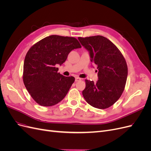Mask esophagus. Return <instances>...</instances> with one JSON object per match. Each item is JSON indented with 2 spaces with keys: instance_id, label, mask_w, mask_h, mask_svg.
Instances as JSON below:
<instances>
[{
  "instance_id": "34e87169",
  "label": "esophagus",
  "mask_w": 151,
  "mask_h": 151,
  "mask_svg": "<svg viewBox=\"0 0 151 151\" xmlns=\"http://www.w3.org/2000/svg\"><path fill=\"white\" fill-rule=\"evenodd\" d=\"M81 80V79L79 78V77H76V79H75V81L76 82H78V81H79Z\"/></svg>"
}]
</instances>
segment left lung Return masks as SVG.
I'll use <instances>...</instances> for the list:
<instances>
[{"mask_svg": "<svg viewBox=\"0 0 151 151\" xmlns=\"http://www.w3.org/2000/svg\"><path fill=\"white\" fill-rule=\"evenodd\" d=\"M89 52L90 60L98 66L96 83L85 80L83 95L86 102L98 109H106L120 98L127 81L128 68L124 57L110 40L103 36L79 37Z\"/></svg>", "mask_w": 151, "mask_h": 151, "instance_id": "obj_1", "label": "left lung"}]
</instances>
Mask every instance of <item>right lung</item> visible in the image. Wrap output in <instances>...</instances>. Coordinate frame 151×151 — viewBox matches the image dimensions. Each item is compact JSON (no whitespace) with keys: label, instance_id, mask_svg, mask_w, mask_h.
<instances>
[{"label":"right lung","instance_id":"obj_1","mask_svg":"<svg viewBox=\"0 0 151 151\" xmlns=\"http://www.w3.org/2000/svg\"><path fill=\"white\" fill-rule=\"evenodd\" d=\"M79 48V42L74 37L51 35L29 48L24 58L22 79L38 104L51 106L65 98L75 78L60 74L57 66L65 62L72 50Z\"/></svg>","mask_w":151,"mask_h":151}]
</instances>
